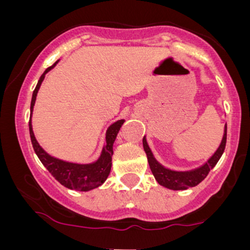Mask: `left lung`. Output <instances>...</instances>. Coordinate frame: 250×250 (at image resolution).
Here are the masks:
<instances>
[{
    "instance_id": "obj_1",
    "label": "left lung",
    "mask_w": 250,
    "mask_h": 250,
    "mask_svg": "<svg viewBox=\"0 0 250 250\" xmlns=\"http://www.w3.org/2000/svg\"><path fill=\"white\" fill-rule=\"evenodd\" d=\"M226 142H227V125L225 129V135H223L222 142H221L219 149L216 150L213 156L208 160V162L206 163L202 167L195 169L191 171H174L169 170V169L162 167L159 162L155 160L153 156V153L149 149L147 141L143 137V148H145L146 154H147L149 167L151 169V173L155 176L157 182L163 187H167L169 189H173V190H185L194 186H197L200 182H202L203 180L207 177L209 171L215 167L217 162H219L220 157L222 156L223 151L226 148Z\"/></svg>"
}]
</instances>
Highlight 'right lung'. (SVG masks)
Listing matches in <instances>:
<instances>
[{"label":"right lung","mask_w":250,"mask_h":250,"mask_svg":"<svg viewBox=\"0 0 250 250\" xmlns=\"http://www.w3.org/2000/svg\"><path fill=\"white\" fill-rule=\"evenodd\" d=\"M57 62L54 63L53 65L45 69L44 73L40 77L39 82H37L36 88L34 89L33 97H31V104L30 111H33L34 104H35V100L37 91H39L40 85L44 79L45 74L49 71L51 68L55 67ZM125 122V120H120L111 125L108 128L107 135H105V146L103 148L101 157L95 163L91 165H75V163H69L61 161V160L55 159V157L50 156L45 153L43 149L40 147L37 143L35 136H34L33 128H31V121H29V133L31 145H33L34 150L42 162V165L48 169V171L53 175L55 179L61 183L64 187L74 189V190H81L87 191L90 189H94L99 186H101L105 180H107L109 173H110L111 168V156H113V143L115 141L117 133H119L120 128Z\"/></svg>","instance_id":"add662e5"}]
</instances>
